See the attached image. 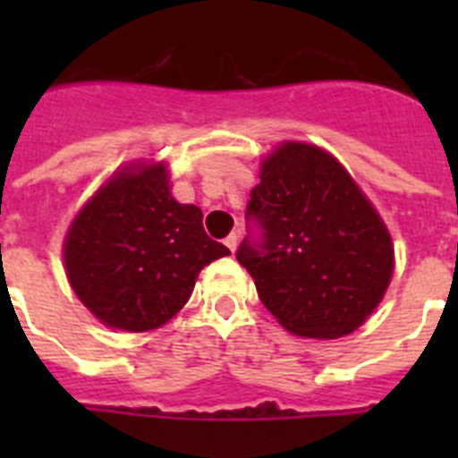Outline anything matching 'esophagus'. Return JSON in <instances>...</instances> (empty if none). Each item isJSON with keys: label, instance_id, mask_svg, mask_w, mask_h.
I'll return each mask as SVG.
<instances>
[{"label": "esophagus", "instance_id": "obj_1", "mask_svg": "<svg viewBox=\"0 0 458 458\" xmlns=\"http://www.w3.org/2000/svg\"><path fill=\"white\" fill-rule=\"evenodd\" d=\"M225 245L229 250H232V252H236V248H238V233H229V236L225 238Z\"/></svg>", "mask_w": 458, "mask_h": 458}]
</instances>
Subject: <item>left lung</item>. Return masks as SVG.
<instances>
[{
  "label": "left lung",
  "instance_id": "left-lung-1",
  "mask_svg": "<svg viewBox=\"0 0 458 458\" xmlns=\"http://www.w3.org/2000/svg\"><path fill=\"white\" fill-rule=\"evenodd\" d=\"M245 220L238 264L289 333L351 335L390 284L394 254L386 225L321 148L286 141L266 157Z\"/></svg>",
  "mask_w": 458,
  "mask_h": 458
}]
</instances>
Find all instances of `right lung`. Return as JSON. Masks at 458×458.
Masks as SVG:
<instances>
[{
  "label": "right lung",
  "instance_id": "right-lung-1",
  "mask_svg": "<svg viewBox=\"0 0 458 458\" xmlns=\"http://www.w3.org/2000/svg\"><path fill=\"white\" fill-rule=\"evenodd\" d=\"M201 217L169 194L163 165L116 174L66 236L72 291L105 326L128 333L163 326L188 302L199 270L232 254L204 232Z\"/></svg>",
  "mask_w": 458,
  "mask_h": 458
}]
</instances>
